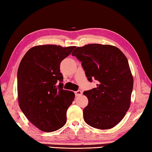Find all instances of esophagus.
<instances>
[{
    "label": "esophagus",
    "mask_w": 152,
    "mask_h": 152,
    "mask_svg": "<svg viewBox=\"0 0 152 152\" xmlns=\"http://www.w3.org/2000/svg\"><path fill=\"white\" fill-rule=\"evenodd\" d=\"M82 94V91L80 90H78V91H75V95H76V96H77V97H79V96H81Z\"/></svg>",
    "instance_id": "obj_1"
}]
</instances>
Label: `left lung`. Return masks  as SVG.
I'll return each mask as SVG.
<instances>
[{
    "mask_svg": "<svg viewBox=\"0 0 152 152\" xmlns=\"http://www.w3.org/2000/svg\"><path fill=\"white\" fill-rule=\"evenodd\" d=\"M82 62L90 82L97 87L85 91L88 105L83 109L84 119L98 129H109L124 118L130 105L133 77L126 56L110 45L89 44L72 53Z\"/></svg>",
    "mask_w": 152,
    "mask_h": 152,
    "instance_id": "obj_1",
    "label": "left lung"
}]
</instances>
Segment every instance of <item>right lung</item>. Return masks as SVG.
Instances as JSON below:
<instances>
[{
	"label": "right lung",
	"instance_id": "obj_1",
	"mask_svg": "<svg viewBox=\"0 0 152 152\" xmlns=\"http://www.w3.org/2000/svg\"><path fill=\"white\" fill-rule=\"evenodd\" d=\"M75 47L35 46L20 62L17 75L19 106L26 118L41 131H56L66 123V111L75 94L62 89L60 64Z\"/></svg>",
	"mask_w": 152,
	"mask_h": 152
}]
</instances>
